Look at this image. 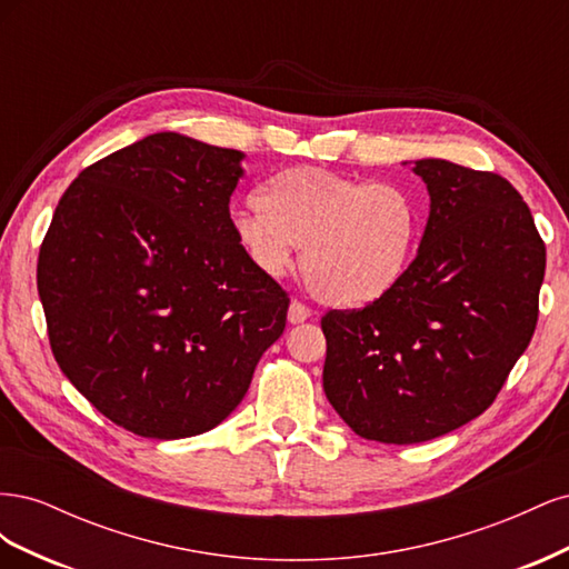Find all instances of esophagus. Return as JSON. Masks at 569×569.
I'll return each mask as SVG.
<instances>
[{"label": "esophagus", "mask_w": 569, "mask_h": 569, "mask_svg": "<svg viewBox=\"0 0 569 569\" xmlns=\"http://www.w3.org/2000/svg\"><path fill=\"white\" fill-rule=\"evenodd\" d=\"M313 316V311L308 306H303L301 301H291L289 303V311H287V320L291 322V325H299V322H306L308 318Z\"/></svg>", "instance_id": "1"}]
</instances>
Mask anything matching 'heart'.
I'll return each mask as SVG.
<instances>
[{
    "mask_svg": "<svg viewBox=\"0 0 569 569\" xmlns=\"http://www.w3.org/2000/svg\"><path fill=\"white\" fill-rule=\"evenodd\" d=\"M232 232L266 278H282L303 247L301 270L313 297L360 308L403 280L418 247L420 211L399 184L297 166L261 187L258 206L232 218Z\"/></svg>",
    "mask_w": 569,
    "mask_h": 569,
    "instance_id": "obj_1",
    "label": "heart"
}]
</instances>
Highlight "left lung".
Here are the masks:
<instances>
[{
	"mask_svg": "<svg viewBox=\"0 0 569 569\" xmlns=\"http://www.w3.org/2000/svg\"><path fill=\"white\" fill-rule=\"evenodd\" d=\"M429 192L418 256L391 295L322 318L327 401L358 437L420 443L485 412L529 347L546 247L506 178L412 163Z\"/></svg>",
	"mask_w": 569,
	"mask_h": 569,
	"instance_id": "1",
	"label": "left lung"
}]
</instances>
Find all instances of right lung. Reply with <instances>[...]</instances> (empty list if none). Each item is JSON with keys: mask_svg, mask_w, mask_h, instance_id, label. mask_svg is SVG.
<instances>
[{"mask_svg": "<svg viewBox=\"0 0 569 569\" xmlns=\"http://www.w3.org/2000/svg\"><path fill=\"white\" fill-rule=\"evenodd\" d=\"M242 159L149 134L82 170L40 247L51 353L101 416L137 437L220 425L284 332L287 295L232 232Z\"/></svg>", "mask_w": 569, "mask_h": 569, "instance_id": "right-lung-1", "label": "right lung"}]
</instances>
